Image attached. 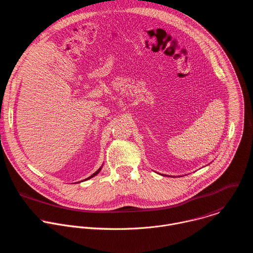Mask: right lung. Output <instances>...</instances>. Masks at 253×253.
Masks as SVG:
<instances>
[{
	"instance_id": "1",
	"label": "right lung",
	"mask_w": 253,
	"mask_h": 253,
	"mask_svg": "<svg viewBox=\"0 0 253 253\" xmlns=\"http://www.w3.org/2000/svg\"><path fill=\"white\" fill-rule=\"evenodd\" d=\"M102 166H103V165H102ZM102 166H101V167H100V168H99V169H98V170H97V171H96V172H95V173H94V174H93V175H91V176H90V177H88V178H87V179H85V180H84V181H87V180H89V179H91V178H93V177H94V176H96V175H97V174H98V173H99V172H100V171H101V169H102ZM77 183H80V182H77Z\"/></svg>"
}]
</instances>
